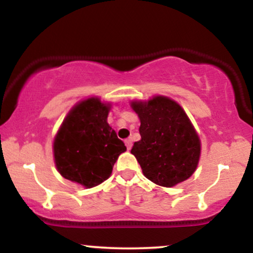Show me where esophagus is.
I'll use <instances>...</instances> for the list:
<instances>
[{
  "label": "esophagus",
  "mask_w": 253,
  "mask_h": 253,
  "mask_svg": "<svg viewBox=\"0 0 253 253\" xmlns=\"http://www.w3.org/2000/svg\"><path fill=\"white\" fill-rule=\"evenodd\" d=\"M125 144H126L127 149L130 150V147H132V144H133V139L132 138H127L126 140H125Z\"/></svg>",
  "instance_id": "34e87169"
}]
</instances>
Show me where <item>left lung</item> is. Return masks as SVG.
Returning a JSON list of instances; mask_svg holds the SVG:
<instances>
[{
    "label": "left lung",
    "instance_id": "left-lung-1",
    "mask_svg": "<svg viewBox=\"0 0 253 253\" xmlns=\"http://www.w3.org/2000/svg\"><path fill=\"white\" fill-rule=\"evenodd\" d=\"M140 119L141 139L130 153L144 175L162 187H173L196 170L201 144L193 125L178 103L164 96L149 102H133Z\"/></svg>",
    "mask_w": 253,
    "mask_h": 253
}]
</instances>
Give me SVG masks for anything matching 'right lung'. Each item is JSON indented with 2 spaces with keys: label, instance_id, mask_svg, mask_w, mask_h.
Listing matches in <instances>:
<instances>
[{
  "label": "right lung",
  "instance_id": "obj_1",
  "mask_svg": "<svg viewBox=\"0 0 253 253\" xmlns=\"http://www.w3.org/2000/svg\"><path fill=\"white\" fill-rule=\"evenodd\" d=\"M108 112L109 106L91 97L65 118L53 143L56 167L64 178L91 188L110 176L126 146L107 123Z\"/></svg>",
  "mask_w": 253,
  "mask_h": 253
}]
</instances>
